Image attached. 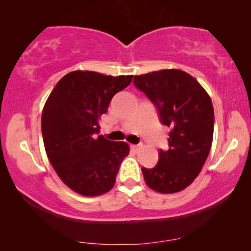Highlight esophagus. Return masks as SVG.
I'll list each match as a JSON object with an SVG mask.
<instances>
[{"label": "esophagus", "instance_id": "34e87169", "mask_svg": "<svg viewBox=\"0 0 251 251\" xmlns=\"http://www.w3.org/2000/svg\"><path fill=\"white\" fill-rule=\"evenodd\" d=\"M140 149H142V144H137V145H131V150L135 151V152H137V151H139Z\"/></svg>", "mask_w": 251, "mask_h": 251}]
</instances>
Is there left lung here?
I'll list each match as a JSON object with an SVG mask.
<instances>
[{
  "mask_svg": "<svg viewBox=\"0 0 251 251\" xmlns=\"http://www.w3.org/2000/svg\"><path fill=\"white\" fill-rule=\"evenodd\" d=\"M170 128L167 151L151 169L142 168L147 186L160 193H176L192 184L210 152L214 136V107L201 84L186 72L162 70L133 77Z\"/></svg>",
  "mask_w": 251,
  "mask_h": 251,
  "instance_id": "1",
  "label": "left lung"
}]
</instances>
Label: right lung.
<instances>
[{"label": "right lung", "mask_w": 251, "mask_h": 251, "mask_svg": "<svg viewBox=\"0 0 251 251\" xmlns=\"http://www.w3.org/2000/svg\"><path fill=\"white\" fill-rule=\"evenodd\" d=\"M131 80L132 75L71 72L44 105L41 126L47 155L64 184L78 194L96 197L114 186L129 146L99 135L98 120Z\"/></svg>", "instance_id": "1"}]
</instances>
